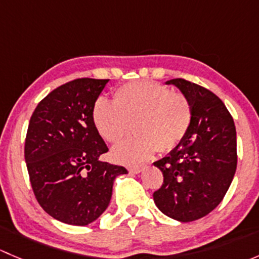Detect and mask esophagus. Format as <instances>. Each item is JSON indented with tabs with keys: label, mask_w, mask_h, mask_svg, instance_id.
Masks as SVG:
<instances>
[{
	"label": "esophagus",
	"mask_w": 259,
	"mask_h": 259,
	"mask_svg": "<svg viewBox=\"0 0 259 259\" xmlns=\"http://www.w3.org/2000/svg\"><path fill=\"white\" fill-rule=\"evenodd\" d=\"M145 169V165H135V166H129V171L133 174H139L142 173Z\"/></svg>",
	"instance_id": "esophagus-1"
}]
</instances>
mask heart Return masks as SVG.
I'll return each instance as SVG.
<instances>
[{
  "instance_id": "1",
  "label": "heart",
  "mask_w": 259,
  "mask_h": 259,
  "mask_svg": "<svg viewBox=\"0 0 259 259\" xmlns=\"http://www.w3.org/2000/svg\"><path fill=\"white\" fill-rule=\"evenodd\" d=\"M94 126L110 144H119L132 132L135 137L114 149V160L138 164L156 150L168 153L182 144L190 129V101L168 86L151 81L126 83L114 93V100L99 98L93 106Z\"/></svg>"
}]
</instances>
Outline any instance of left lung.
I'll use <instances>...</instances> for the list:
<instances>
[{
    "instance_id": "8db88e82",
    "label": "left lung",
    "mask_w": 259,
    "mask_h": 259,
    "mask_svg": "<svg viewBox=\"0 0 259 259\" xmlns=\"http://www.w3.org/2000/svg\"><path fill=\"white\" fill-rule=\"evenodd\" d=\"M166 83L187 96L193 120L182 144L154 163L164 182L153 197L159 210L187 223L223 200L237 169L236 125L223 101L208 89L184 79Z\"/></svg>"
}]
</instances>
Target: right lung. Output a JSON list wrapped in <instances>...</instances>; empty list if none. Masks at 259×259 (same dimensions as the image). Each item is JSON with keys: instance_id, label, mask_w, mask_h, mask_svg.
Returning a JSON list of instances; mask_svg holds the SVG:
<instances>
[{"instance_id": "1", "label": "right lung", "mask_w": 259, "mask_h": 259, "mask_svg": "<svg viewBox=\"0 0 259 259\" xmlns=\"http://www.w3.org/2000/svg\"><path fill=\"white\" fill-rule=\"evenodd\" d=\"M109 80L83 77L55 89L28 124L25 160L32 190L52 218L88 226L105 211L124 166L100 160L109 150L94 126L93 106Z\"/></svg>"}]
</instances>
